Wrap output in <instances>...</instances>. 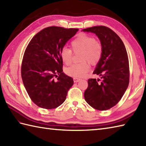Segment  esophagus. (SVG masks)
<instances>
[{"mask_svg":"<svg viewBox=\"0 0 146 146\" xmlns=\"http://www.w3.org/2000/svg\"><path fill=\"white\" fill-rule=\"evenodd\" d=\"M80 80H81V79L78 78H73V81H74V82H75V83L78 82Z\"/></svg>","mask_w":146,"mask_h":146,"instance_id":"esophagus-1","label":"esophagus"}]
</instances>
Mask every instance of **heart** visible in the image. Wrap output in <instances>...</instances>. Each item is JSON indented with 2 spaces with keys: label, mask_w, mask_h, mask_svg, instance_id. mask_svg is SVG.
<instances>
[{
  "label": "heart",
  "mask_w": 146,
  "mask_h": 146,
  "mask_svg": "<svg viewBox=\"0 0 146 146\" xmlns=\"http://www.w3.org/2000/svg\"><path fill=\"white\" fill-rule=\"evenodd\" d=\"M73 52L82 51L80 60L81 63L71 64L65 68L67 75L80 78L85 76L90 70L89 64H97L102 56V46L94 38L85 34H80L71 42ZM60 58L65 64H70L72 61L73 52L70 49L64 47L60 51Z\"/></svg>",
  "instance_id": "heart-1"
}]
</instances>
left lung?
<instances>
[{
  "mask_svg": "<svg viewBox=\"0 0 146 146\" xmlns=\"http://www.w3.org/2000/svg\"><path fill=\"white\" fill-rule=\"evenodd\" d=\"M83 31L95 33L102 46V56L94 71L100 78L88 79L84 97L95 109L108 110L118 104L128 87L127 52L122 39L109 27L98 26Z\"/></svg>",
  "mask_w": 146,
  "mask_h": 146,
  "instance_id": "8db88e82",
  "label": "left lung"
}]
</instances>
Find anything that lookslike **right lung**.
Masks as SVG:
<instances>
[{"label":"right lung","mask_w":146,"mask_h":146,"mask_svg":"<svg viewBox=\"0 0 146 146\" xmlns=\"http://www.w3.org/2000/svg\"><path fill=\"white\" fill-rule=\"evenodd\" d=\"M78 31L46 27L27 45L22 61L21 76L30 98L38 107L52 109L66 100L73 80L63 72L60 51Z\"/></svg>","instance_id":"obj_1"}]
</instances>
